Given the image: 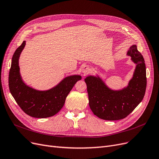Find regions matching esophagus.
I'll return each instance as SVG.
<instances>
[{
	"mask_svg": "<svg viewBox=\"0 0 159 159\" xmlns=\"http://www.w3.org/2000/svg\"><path fill=\"white\" fill-rule=\"evenodd\" d=\"M90 72V68L89 66H85L83 68V73L86 75Z\"/></svg>",
	"mask_w": 159,
	"mask_h": 159,
	"instance_id": "34e87169",
	"label": "esophagus"
}]
</instances>
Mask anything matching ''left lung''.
<instances>
[{"instance_id":"8db88e82","label":"left lung","mask_w":159,"mask_h":159,"mask_svg":"<svg viewBox=\"0 0 159 159\" xmlns=\"http://www.w3.org/2000/svg\"><path fill=\"white\" fill-rule=\"evenodd\" d=\"M127 54L136 64L133 78L127 87L120 91H113L98 77L91 75L85 79L90 108L95 116L102 119H123L127 117L143 98L147 85L144 59L136 45L130 48Z\"/></svg>"}]
</instances>
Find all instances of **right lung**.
I'll return each mask as SVG.
<instances>
[{"instance_id":"obj_1","label":"right lung","mask_w":159,"mask_h":159,"mask_svg":"<svg viewBox=\"0 0 159 159\" xmlns=\"http://www.w3.org/2000/svg\"><path fill=\"white\" fill-rule=\"evenodd\" d=\"M25 46L23 41L12 57L8 78L10 93L21 109L29 116L36 118L53 116L64 106L70 91L81 77L77 75L68 76L54 88L45 91L27 86L21 80L18 62Z\"/></svg>"}]
</instances>
